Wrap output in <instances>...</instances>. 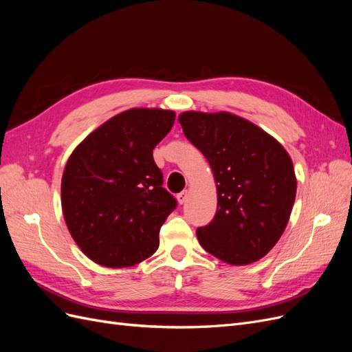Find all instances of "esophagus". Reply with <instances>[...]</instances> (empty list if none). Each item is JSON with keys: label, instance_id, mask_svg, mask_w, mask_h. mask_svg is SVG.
I'll use <instances>...</instances> for the list:
<instances>
[{"label": "esophagus", "instance_id": "34e87169", "mask_svg": "<svg viewBox=\"0 0 352 352\" xmlns=\"http://www.w3.org/2000/svg\"><path fill=\"white\" fill-rule=\"evenodd\" d=\"M176 198H177V202H179L180 206L185 204L186 199H188V190H182V192L177 194V197H176Z\"/></svg>", "mask_w": 352, "mask_h": 352}]
</instances>
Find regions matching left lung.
<instances>
[{
	"instance_id": "1",
	"label": "left lung",
	"mask_w": 352,
	"mask_h": 352,
	"mask_svg": "<svg viewBox=\"0 0 352 352\" xmlns=\"http://www.w3.org/2000/svg\"><path fill=\"white\" fill-rule=\"evenodd\" d=\"M185 136L204 154L217 186V212L197 238L232 265L263 258L282 236L296 195L292 160L261 127L228 111H185Z\"/></svg>"
}]
</instances>
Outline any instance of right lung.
I'll list each match as a JSON object with an SVG mask.
<instances>
[{"label": "right lung", "instance_id": "1", "mask_svg": "<svg viewBox=\"0 0 352 352\" xmlns=\"http://www.w3.org/2000/svg\"><path fill=\"white\" fill-rule=\"evenodd\" d=\"M176 114L131 109L111 117L74 148L61 179L67 229L88 258L123 269L158 248V232L176 208L153 150Z\"/></svg>", "mask_w": 352, "mask_h": 352}]
</instances>
